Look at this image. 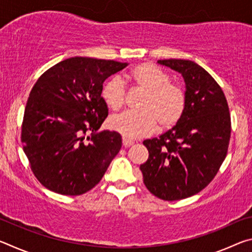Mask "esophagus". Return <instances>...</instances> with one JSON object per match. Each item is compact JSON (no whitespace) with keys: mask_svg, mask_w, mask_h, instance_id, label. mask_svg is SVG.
Instances as JSON below:
<instances>
[{"mask_svg":"<svg viewBox=\"0 0 252 252\" xmlns=\"http://www.w3.org/2000/svg\"><path fill=\"white\" fill-rule=\"evenodd\" d=\"M122 143H123V147L129 148V147H131L132 144H133L134 142L131 141V140H129V139H126V138H123V139H122Z\"/></svg>","mask_w":252,"mask_h":252,"instance_id":"1","label":"esophagus"}]
</instances>
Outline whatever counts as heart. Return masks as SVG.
Returning <instances> with one entry per match:
<instances>
[{
  "instance_id": "heart-1",
  "label": "heart",
  "mask_w": 252,
  "mask_h": 252,
  "mask_svg": "<svg viewBox=\"0 0 252 252\" xmlns=\"http://www.w3.org/2000/svg\"><path fill=\"white\" fill-rule=\"evenodd\" d=\"M132 81L143 89L146 95L138 111L126 110L110 118L109 126L126 138L134 139L159 129H171L180 121L187 105V95L179 85L170 83V76L151 63H141L130 72ZM105 104L117 110L126 99V84L113 76L103 84L101 91Z\"/></svg>"
}]
</instances>
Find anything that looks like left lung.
<instances>
[{
  "label": "left lung",
  "instance_id": "1",
  "mask_svg": "<svg viewBox=\"0 0 252 252\" xmlns=\"http://www.w3.org/2000/svg\"><path fill=\"white\" fill-rule=\"evenodd\" d=\"M186 83L185 113L159 138L144 140L149 151L140 165L143 182L165 201L186 199L204 189L225 159L231 133L227 99L208 72L190 60H159Z\"/></svg>",
  "mask_w": 252,
  "mask_h": 252
}]
</instances>
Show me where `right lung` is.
<instances>
[{
    "instance_id": "right-lung-1",
    "label": "right lung",
    "mask_w": 252,
    "mask_h": 252,
    "mask_svg": "<svg viewBox=\"0 0 252 252\" xmlns=\"http://www.w3.org/2000/svg\"><path fill=\"white\" fill-rule=\"evenodd\" d=\"M126 65L74 57L50 67L34 84L21 140L34 176L46 189L80 195L104 176L122 138L116 131H99L109 113L101 91L104 81Z\"/></svg>"
}]
</instances>
